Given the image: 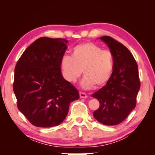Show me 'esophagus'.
<instances>
[{
	"instance_id": "obj_1",
	"label": "esophagus",
	"mask_w": 155,
	"mask_h": 155,
	"mask_svg": "<svg viewBox=\"0 0 155 155\" xmlns=\"http://www.w3.org/2000/svg\"><path fill=\"white\" fill-rule=\"evenodd\" d=\"M79 95H80L81 98H87V94L83 93V92H81V91H80V92H79Z\"/></svg>"
}]
</instances>
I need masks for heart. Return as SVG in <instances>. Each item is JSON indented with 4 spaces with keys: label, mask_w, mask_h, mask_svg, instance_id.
<instances>
[{
    "label": "heart",
    "mask_w": 155,
    "mask_h": 155,
    "mask_svg": "<svg viewBox=\"0 0 155 155\" xmlns=\"http://www.w3.org/2000/svg\"><path fill=\"white\" fill-rule=\"evenodd\" d=\"M61 68L65 79L74 83L83 72L84 78L81 85L85 89L103 86L108 82L114 69V59L112 52L103 50L92 42H85L74 46L72 57L63 56Z\"/></svg>",
    "instance_id": "1"
}]
</instances>
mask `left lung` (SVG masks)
<instances>
[{
    "mask_svg": "<svg viewBox=\"0 0 155 155\" xmlns=\"http://www.w3.org/2000/svg\"><path fill=\"white\" fill-rule=\"evenodd\" d=\"M100 39L113 53L114 65L108 82L91 95L100 103L93 115L103 124L117 125L124 121L136 106L140 88L138 66L133 54L123 44L109 36Z\"/></svg>",
    "mask_w": 155,
    "mask_h": 155,
    "instance_id": "obj_1",
    "label": "left lung"
}]
</instances>
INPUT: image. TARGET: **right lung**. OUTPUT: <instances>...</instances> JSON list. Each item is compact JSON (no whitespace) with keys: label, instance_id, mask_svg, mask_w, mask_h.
<instances>
[{"label":"right lung","instance_id":"add662e5","mask_svg":"<svg viewBox=\"0 0 155 155\" xmlns=\"http://www.w3.org/2000/svg\"><path fill=\"white\" fill-rule=\"evenodd\" d=\"M65 39L42 37L25 50L15 68L13 85L19 111L38 127H55L64 121L78 90L63 77L61 57Z\"/></svg>","mask_w":155,"mask_h":155}]
</instances>
